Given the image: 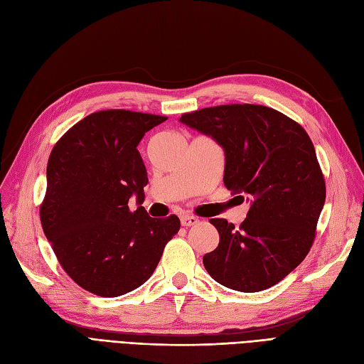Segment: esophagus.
Returning a JSON list of instances; mask_svg holds the SVG:
<instances>
[{
	"mask_svg": "<svg viewBox=\"0 0 364 364\" xmlns=\"http://www.w3.org/2000/svg\"><path fill=\"white\" fill-rule=\"evenodd\" d=\"M199 222H200V220L197 218L196 215H182L181 217L182 226H194V225H197Z\"/></svg>",
	"mask_w": 364,
	"mask_h": 364,
	"instance_id": "esophagus-1",
	"label": "esophagus"
}]
</instances>
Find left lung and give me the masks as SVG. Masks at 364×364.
I'll use <instances>...</instances> for the list:
<instances>
[{"mask_svg": "<svg viewBox=\"0 0 364 364\" xmlns=\"http://www.w3.org/2000/svg\"><path fill=\"white\" fill-rule=\"evenodd\" d=\"M181 123L223 149L225 186L250 202L240 228L225 218L209 220L220 241L203 257L206 272L243 293L278 284L310 252L325 203L310 136L291 118L259 105L205 107L183 114Z\"/></svg>", "mask_w": 364, "mask_h": 364, "instance_id": "1", "label": "left lung"}]
</instances>
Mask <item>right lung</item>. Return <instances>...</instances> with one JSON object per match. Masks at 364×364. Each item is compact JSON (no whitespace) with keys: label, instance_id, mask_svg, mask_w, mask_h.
<instances>
[{"label":"right lung","instance_id":"obj_1","mask_svg":"<svg viewBox=\"0 0 364 364\" xmlns=\"http://www.w3.org/2000/svg\"><path fill=\"white\" fill-rule=\"evenodd\" d=\"M167 117L109 109L87 115L53 147L47 193L41 205L43 234L62 269L82 289L117 297L155 272L179 218H151L144 206L147 170L138 151L146 132Z\"/></svg>","mask_w":364,"mask_h":364}]
</instances>
